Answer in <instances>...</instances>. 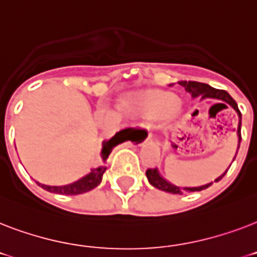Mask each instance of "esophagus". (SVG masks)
<instances>
[{
	"label": "esophagus",
	"mask_w": 257,
	"mask_h": 257,
	"mask_svg": "<svg viewBox=\"0 0 257 257\" xmlns=\"http://www.w3.org/2000/svg\"><path fill=\"white\" fill-rule=\"evenodd\" d=\"M149 137H151V135H149V136H148V139H149Z\"/></svg>",
	"instance_id": "34e87169"
}]
</instances>
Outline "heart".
Segmentation results:
<instances>
[{
    "mask_svg": "<svg viewBox=\"0 0 257 257\" xmlns=\"http://www.w3.org/2000/svg\"><path fill=\"white\" fill-rule=\"evenodd\" d=\"M124 105L137 116L148 120H171L181 108L175 94L159 89H149L137 93L136 96L124 101Z\"/></svg>",
    "mask_w": 257,
    "mask_h": 257,
    "instance_id": "obj_1",
    "label": "heart"
}]
</instances>
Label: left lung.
<instances>
[{
    "label": "left lung",
    "mask_w": 257,
    "mask_h": 257,
    "mask_svg": "<svg viewBox=\"0 0 257 257\" xmlns=\"http://www.w3.org/2000/svg\"><path fill=\"white\" fill-rule=\"evenodd\" d=\"M179 85L183 86V88L185 89V90H187V92L193 97V98H196V97H200L201 100L212 98V100L221 101L220 104H215V105L228 104L229 106H232V108L235 109L236 113H237V116H239V126H237V139H239L237 149H239L240 141H241V113H240L239 108H237L236 101L229 96V93L225 92V90H221V89L212 88V86H209L208 84H203V82H197V81H179ZM236 155H237V152H236ZM235 157H233V160H235ZM229 167H231V165H229ZM228 169L225 172H223L217 179H215V181L204 184V185H197V187H179V185H175V184H172L171 181H168L167 179H164L157 168L148 169L145 175H147V179H148L149 184L153 185L155 188H157V189L168 192V193H173V195H183L184 192H199V191H203V189H207V188L211 187L213 183H217V181H220V180L223 179L224 176H225V173L228 172Z\"/></svg>",
    "instance_id": "8db88e82"
}]
</instances>
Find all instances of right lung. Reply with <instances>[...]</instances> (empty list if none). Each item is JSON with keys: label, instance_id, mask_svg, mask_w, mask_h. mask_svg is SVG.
<instances>
[{"label": "right lung", "instance_id": "1", "mask_svg": "<svg viewBox=\"0 0 257 257\" xmlns=\"http://www.w3.org/2000/svg\"><path fill=\"white\" fill-rule=\"evenodd\" d=\"M129 129H124V131H120L117 132L112 139H109L108 141H104L102 143V149H101V157H102V161H105L108 159V156L112 152V149L116 147V145L121 144L126 141V136H128ZM105 167L101 165V167H97L94 169H90L88 175L82 176L81 179L76 180L73 183L65 184V185H46V184L37 183L41 188H44L45 191L52 192V193H58V195H81V193H85V192L92 191L97 185H100L101 180H102V175L105 172Z\"/></svg>", "mask_w": 257, "mask_h": 257}]
</instances>
